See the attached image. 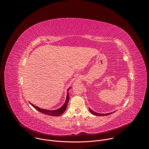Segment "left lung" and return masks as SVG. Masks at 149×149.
Wrapping results in <instances>:
<instances>
[{
  "label": "left lung",
  "instance_id": "obj_1",
  "mask_svg": "<svg viewBox=\"0 0 149 149\" xmlns=\"http://www.w3.org/2000/svg\"><path fill=\"white\" fill-rule=\"evenodd\" d=\"M89 110H90V113L93 114V115H95V116H107L108 115H110V114H111L112 113H114L115 111L114 112H112V113H106V114H102V113H96L95 111H94L93 110H91L90 108H89Z\"/></svg>",
  "mask_w": 149,
  "mask_h": 149
}]
</instances>
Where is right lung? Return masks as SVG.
Returning <instances> with one entry per match:
<instances>
[{
    "mask_svg": "<svg viewBox=\"0 0 149 149\" xmlns=\"http://www.w3.org/2000/svg\"><path fill=\"white\" fill-rule=\"evenodd\" d=\"M71 87H70L68 90H67V97H66V100L65 101V103L63 104V105L61 107H60L59 109H57V110H46V109H40L37 106H35V105H33V104L29 102L32 105V107H33L36 110H37L38 111L45 114L46 115H48V116H54V117H56V116H61L63 113L65 112V111L67 109V105L68 104L69 102V93L68 91L70 90V89L71 88Z\"/></svg>",
    "mask_w": 149,
    "mask_h": 149,
    "instance_id": "1",
    "label": "right lung"
}]
</instances>
